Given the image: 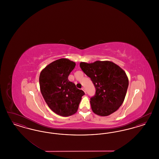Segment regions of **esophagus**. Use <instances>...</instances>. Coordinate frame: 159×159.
<instances>
[{
    "label": "esophagus",
    "mask_w": 159,
    "mask_h": 159,
    "mask_svg": "<svg viewBox=\"0 0 159 159\" xmlns=\"http://www.w3.org/2000/svg\"><path fill=\"white\" fill-rule=\"evenodd\" d=\"M82 90L84 91V93H85V89H84V87L82 88Z\"/></svg>",
    "instance_id": "1"
}]
</instances>
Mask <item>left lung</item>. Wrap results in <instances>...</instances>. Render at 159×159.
I'll return each mask as SVG.
<instances>
[{
  "label": "left lung",
  "mask_w": 159,
  "mask_h": 159,
  "mask_svg": "<svg viewBox=\"0 0 159 159\" xmlns=\"http://www.w3.org/2000/svg\"><path fill=\"white\" fill-rule=\"evenodd\" d=\"M80 67L91 78L96 89L90 101L93 112L107 116L117 111L124 101L128 88V78L125 71L108 61L90 64L82 62Z\"/></svg>",
  "instance_id": "8db88e82"
}]
</instances>
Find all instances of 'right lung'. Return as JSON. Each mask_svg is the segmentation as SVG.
<instances>
[{
    "label": "right lung",
    "instance_id": "right-lung-1",
    "mask_svg": "<svg viewBox=\"0 0 159 159\" xmlns=\"http://www.w3.org/2000/svg\"><path fill=\"white\" fill-rule=\"evenodd\" d=\"M76 63L61 58L48 65L39 76L40 89L49 107L60 116L67 117L76 113L84 95L82 90L68 80Z\"/></svg>",
    "mask_w": 159,
    "mask_h": 159
}]
</instances>
